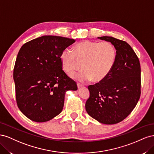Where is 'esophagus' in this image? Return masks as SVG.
Segmentation results:
<instances>
[{
	"mask_svg": "<svg viewBox=\"0 0 154 154\" xmlns=\"http://www.w3.org/2000/svg\"><path fill=\"white\" fill-rule=\"evenodd\" d=\"M77 86H78V88H81V87L83 86V85L81 84V83H77Z\"/></svg>",
	"mask_w": 154,
	"mask_h": 154,
	"instance_id": "esophagus-1",
	"label": "esophagus"
}]
</instances>
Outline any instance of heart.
<instances>
[{
  "instance_id": "b5f03b06",
  "label": "heart",
  "mask_w": 154,
  "mask_h": 154,
  "mask_svg": "<svg viewBox=\"0 0 154 154\" xmlns=\"http://www.w3.org/2000/svg\"><path fill=\"white\" fill-rule=\"evenodd\" d=\"M116 59V50L109 42L84 40L74 45V51L64 49L60 54V61L63 71L72 74L81 67L84 70L72 77L80 82H99L109 75Z\"/></svg>"
}]
</instances>
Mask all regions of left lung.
Wrapping results in <instances>:
<instances>
[{"instance_id":"left-lung-1","label":"left lung","mask_w":154,"mask_h":154,"mask_svg":"<svg viewBox=\"0 0 154 154\" xmlns=\"http://www.w3.org/2000/svg\"><path fill=\"white\" fill-rule=\"evenodd\" d=\"M116 49L114 66L103 80L88 87L90 96L85 103L88 114L106 125L119 123L131 113L141 95V66L128 44L114 37H98Z\"/></svg>"}]
</instances>
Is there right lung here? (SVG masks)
<instances>
[{"mask_svg":"<svg viewBox=\"0 0 154 154\" xmlns=\"http://www.w3.org/2000/svg\"><path fill=\"white\" fill-rule=\"evenodd\" d=\"M74 42L66 37L45 35L21 47L13 80L18 107L27 118L39 123L52 119L62 111L66 92L78 89L60 61L62 51Z\"/></svg>","mask_w":154,"mask_h":154,"instance_id":"right-lung-1","label":"right lung"}]
</instances>
